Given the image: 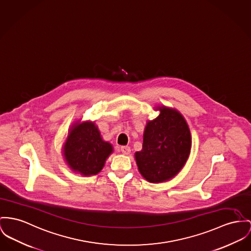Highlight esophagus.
Here are the masks:
<instances>
[{
	"instance_id": "34e87169",
	"label": "esophagus",
	"mask_w": 251,
	"mask_h": 251,
	"mask_svg": "<svg viewBox=\"0 0 251 251\" xmlns=\"http://www.w3.org/2000/svg\"><path fill=\"white\" fill-rule=\"evenodd\" d=\"M121 151H122V153L123 154H125V155H128L129 153H130V148L129 147H122L121 148Z\"/></svg>"
}]
</instances>
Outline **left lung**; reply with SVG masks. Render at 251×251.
I'll return each mask as SVG.
<instances>
[{
  "label": "left lung",
  "instance_id": "left-lung-1",
  "mask_svg": "<svg viewBox=\"0 0 251 251\" xmlns=\"http://www.w3.org/2000/svg\"><path fill=\"white\" fill-rule=\"evenodd\" d=\"M159 116L149 120L143 149L135 152L141 175L150 183L173 179L184 167L191 150V135L184 116L175 108L157 105Z\"/></svg>",
  "mask_w": 251,
  "mask_h": 251
}]
</instances>
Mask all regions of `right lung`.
I'll use <instances>...</instances> for the list:
<instances>
[{
	"label": "right lung",
	"instance_id": "obj_1",
	"mask_svg": "<svg viewBox=\"0 0 251 251\" xmlns=\"http://www.w3.org/2000/svg\"><path fill=\"white\" fill-rule=\"evenodd\" d=\"M112 152V145L102 140L98 126L90 121L75 122L63 146L67 166L82 176L98 174Z\"/></svg>",
	"mask_w": 251,
	"mask_h": 251
}]
</instances>
